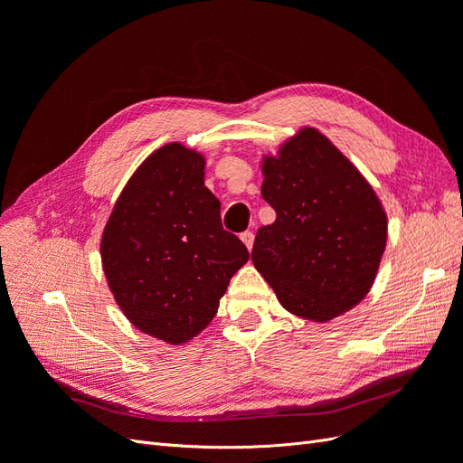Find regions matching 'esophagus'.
<instances>
[{"label": "esophagus", "instance_id": "34e87169", "mask_svg": "<svg viewBox=\"0 0 463 463\" xmlns=\"http://www.w3.org/2000/svg\"><path fill=\"white\" fill-rule=\"evenodd\" d=\"M241 241L245 243V247L250 250L253 249V243H255V233L253 232H245L241 233Z\"/></svg>", "mask_w": 463, "mask_h": 463}]
</instances>
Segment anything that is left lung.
<instances>
[{"label":"left lung","mask_w":463,"mask_h":463,"mask_svg":"<svg viewBox=\"0 0 463 463\" xmlns=\"http://www.w3.org/2000/svg\"><path fill=\"white\" fill-rule=\"evenodd\" d=\"M262 175L276 220L257 232L255 269L301 318L326 322L354 309L386 247V213L369 181L313 128L264 156Z\"/></svg>","instance_id":"1"}]
</instances>
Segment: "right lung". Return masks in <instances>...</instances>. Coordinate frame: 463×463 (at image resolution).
I'll list each match as a JSON object with an SVG mask.
<instances>
[{
	"instance_id": "obj_1",
	"label": "right lung",
	"mask_w": 463,
	"mask_h": 463,
	"mask_svg": "<svg viewBox=\"0 0 463 463\" xmlns=\"http://www.w3.org/2000/svg\"><path fill=\"white\" fill-rule=\"evenodd\" d=\"M100 255L123 315L172 345L210 325L249 260L240 237L222 228L220 201L204 187V156L179 143L137 167L108 218Z\"/></svg>"
}]
</instances>
